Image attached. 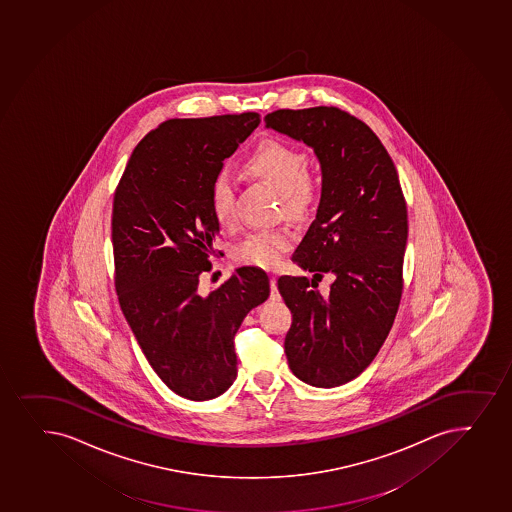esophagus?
Listing matches in <instances>:
<instances>
[{"mask_svg":"<svg viewBox=\"0 0 512 512\" xmlns=\"http://www.w3.org/2000/svg\"><path fill=\"white\" fill-rule=\"evenodd\" d=\"M270 299L272 301H279L281 299V294L277 291V279L276 277H270Z\"/></svg>","mask_w":512,"mask_h":512,"instance_id":"1","label":"esophagus"}]
</instances>
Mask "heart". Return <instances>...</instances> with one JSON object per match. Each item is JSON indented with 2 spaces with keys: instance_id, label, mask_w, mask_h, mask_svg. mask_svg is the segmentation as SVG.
Wrapping results in <instances>:
<instances>
[{
  "instance_id": "1",
  "label": "heart",
  "mask_w": 512,
  "mask_h": 512,
  "mask_svg": "<svg viewBox=\"0 0 512 512\" xmlns=\"http://www.w3.org/2000/svg\"><path fill=\"white\" fill-rule=\"evenodd\" d=\"M245 168L248 172L272 185L281 192L286 213L299 214L310 206L315 196V185L308 175V158L288 144L269 141L255 151ZM233 182L228 173L214 177L209 189V206L221 226L233 223ZM293 235L286 228H272L248 233L242 242L236 243L235 259L245 265L274 269L281 262L284 252L291 247Z\"/></svg>"
}]
</instances>
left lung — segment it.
I'll return each instance as SVG.
<instances>
[{"mask_svg":"<svg viewBox=\"0 0 512 512\" xmlns=\"http://www.w3.org/2000/svg\"><path fill=\"white\" fill-rule=\"evenodd\" d=\"M265 127L305 143L322 170V196L293 262L281 276L293 313L284 342L289 368L316 388L345 385L368 368L390 334L402 298L407 206L397 168L364 122L335 107L277 110ZM332 273L331 293L311 290Z\"/></svg>","mask_w":512,"mask_h":512,"instance_id":"left-lung-1","label":"left lung"}]
</instances>
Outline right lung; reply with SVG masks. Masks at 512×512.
<instances>
[{"instance_id":"1","label":"right lung","mask_w":512,"mask_h":512,"mask_svg":"<svg viewBox=\"0 0 512 512\" xmlns=\"http://www.w3.org/2000/svg\"><path fill=\"white\" fill-rule=\"evenodd\" d=\"M259 124L253 112L163 122L134 148L115 190L122 313L161 381L194 402L230 390L238 371L233 339L270 294L269 277L252 265L209 294L199 291L219 236L209 189L224 158Z\"/></svg>"}]
</instances>
